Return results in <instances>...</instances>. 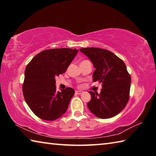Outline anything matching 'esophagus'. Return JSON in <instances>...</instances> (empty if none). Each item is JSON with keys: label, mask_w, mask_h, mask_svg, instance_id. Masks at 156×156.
<instances>
[{"label": "esophagus", "mask_w": 156, "mask_h": 156, "mask_svg": "<svg viewBox=\"0 0 156 156\" xmlns=\"http://www.w3.org/2000/svg\"><path fill=\"white\" fill-rule=\"evenodd\" d=\"M83 93V91H76V94H82Z\"/></svg>", "instance_id": "34e87169"}]
</instances>
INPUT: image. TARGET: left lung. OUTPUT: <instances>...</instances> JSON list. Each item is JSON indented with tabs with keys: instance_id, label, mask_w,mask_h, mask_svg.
Instances as JSON below:
<instances>
[{
	"instance_id": "left-lung-1",
	"label": "left lung",
	"mask_w": 156,
	"mask_h": 156,
	"mask_svg": "<svg viewBox=\"0 0 156 156\" xmlns=\"http://www.w3.org/2000/svg\"><path fill=\"white\" fill-rule=\"evenodd\" d=\"M93 63L96 70L93 81L102 83L98 92L89 91L91 99L87 103L90 112L98 118L105 119L118 114L129 99L131 76L122 59L109 50L87 47L80 49Z\"/></svg>"
}]
</instances>
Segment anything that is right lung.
<instances>
[{"label": "right lung", "instance_id": "right-lung-1", "mask_svg": "<svg viewBox=\"0 0 156 156\" xmlns=\"http://www.w3.org/2000/svg\"><path fill=\"white\" fill-rule=\"evenodd\" d=\"M78 50L47 49L29 62L25 72L23 93L31 110L44 120H54L64 114L75 91L71 87L56 91L55 77L65 73Z\"/></svg>", "mask_w": 156, "mask_h": 156}]
</instances>
